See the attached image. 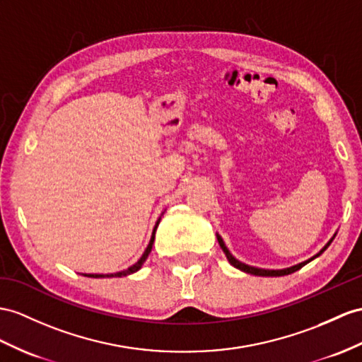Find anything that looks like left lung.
Returning <instances> with one entry per match:
<instances>
[{"label":"left lung","instance_id":"8db88e82","mask_svg":"<svg viewBox=\"0 0 362 362\" xmlns=\"http://www.w3.org/2000/svg\"><path fill=\"white\" fill-rule=\"evenodd\" d=\"M216 238H218V243H219V245H221V249H223V252L226 253V257H227V259H228V262L232 264L233 267H236V269H240V270H243V272H245V273H250V275H257V276H284V275H290V273H293V272H296V270H299L301 267H304L307 262H310L312 259H315L316 257H320V255L329 247L330 245V243L333 241V238L332 240L327 243V245H325V247L318 253V255H315L313 258H310V259H307V261H304V262H301V264H296V266H293V267H288V269H283V270H266V269H258V267H252V266H247V264H244V262H241V261H238L236 258H233V255L228 252V249L226 247V244H224V241H223V238L219 236V235H216Z\"/></svg>","mask_w":362,"mask_h":362}]
</instances>
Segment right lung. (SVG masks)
Wrapping results in <instances>:
<instances>
[{"mask_svg": "<svg viewBox=\"0 0 362 362\" xmlns=\"http://www.w3.org/2000/svg\"><path fill=\"white\" fill-rule=\"evenodd\" d=\"M158 224H160V219H158V223H156V226H155V228H153V233H152V238H151V243H148L146 252L143 253V257H141V258L138 259V262H135V264H134V266H130L127 270L117 272V273H109V275H98V273H96V275H95V273H89V275H84V276H89V278H113V276H118V278H121V276H127V275H130V273H135V272H138V270L141 269V266H143V264H144V261L147 259L148 253L152 252V245H153V241H155V232H156V227H158Z\"/></svg>", "mask_w": 362, "mask_h": 362, "instance_id": "add662e5", "label": "right lung"}]
</instances>
